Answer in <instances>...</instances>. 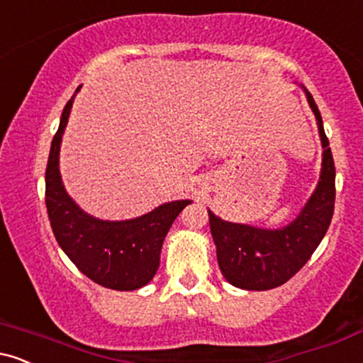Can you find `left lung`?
Wrapping results in <instances>:
<instances>
[{"label": "left lung", "instance_id": "left-lung-1", "mask_svg": "<svg viewBox=\"0 0 363 363\" xmlns=\"http://www.w3.org/2000/svg\"><path fill=\"white\" fill-rule=\"evenodd\" d=\"M307 99L319 124L323 141V172L318 189L294 223L280 230L223 222L210 211V228L216 259L225 280L245 290H269L283 285L301 272L331 223L335 211V160L324 133L323 118L312 95Z\"/></svg>", "mask_w": 363, "mask_h": 363}]
</instances>
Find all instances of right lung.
<instances>
[{"label": "right lung", "mask_w": 363, "mask_h": 363, "mask_svg": "<svg viewBox=\"0 0 363 363\" xmlns=\"http://www.w3.org/2000/svg\"><path fill=\"white\" fill-rule=\"evenodd\" d=\"M73 99L62 111L45 167V206L54 237L91 281L112 290H136L155 277L170 225L189 201H174L126 222H104L83 213L62 187L57 158Z\"/></svg>", "instance_id": "right-lung-1"}]
</instances>
